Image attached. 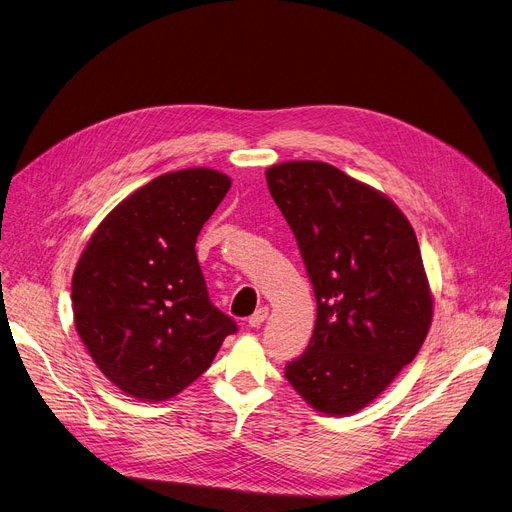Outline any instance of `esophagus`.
<instances>
[{"instance_id": "esophagus-1", "label": "esophagus", "mask_w": 512, "mask_h": 512, "mask_svg": "<svg viewBox=\"0 0 512 512\" xmlns=\"http://www.w3.org/2000/svg\"><path fill=\"white\" fill-rule=\"evenodd\" d=\"M267 315H270V309H267V307H259V309L249 317V326H251V328H259V326L263 324V321L267 319Z\"/></svg>"}]
</instances>
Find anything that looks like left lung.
<instances>
[{
	"label": "left lung",
	"instance_id": "1",
	"mask_svg": "<svg viewBox=\"0 0 512 512\" xmlns=\"http://www.w3.org/2000/svg\"><path fill=\"white\" fill-rule=\"evenodd\" d=\"M265 178L317 299L311 342L286 380L311 409L355 415L417 357L432 326L415 230L384 193L324 161H282Z\"/></svg>",
	"mask_w": 512,
	"mask_h": 512
}]
</instances>
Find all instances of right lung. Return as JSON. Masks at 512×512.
Returning <instances> with one entry per match:
<instances>
[{"label": "right lung", "mask_w": 512, "mask_h": 512, "mask_svg": "<svg viewBox=\"0 0 512 512\" xmlns=\"http://www.w3.org/2000/svg\"><path fill=\"white\" fill-rule=\"evenodd\" d=\"M230 184L211 168L161 174L107 213L78 257L76 332L126 396L174 398L236 332L234 321L209 303L195 251Z\"/></svg>", "instance_id": "right-lung-1"}]
</instances>
